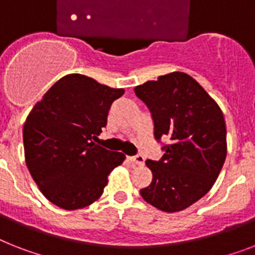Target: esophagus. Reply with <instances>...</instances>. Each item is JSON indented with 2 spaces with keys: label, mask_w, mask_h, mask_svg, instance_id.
I'll use <instances>...</instances> for the list:
<instances>
[{
  "label": "esophagus",
  "mask_w": 255,
  "mask_h": 255,
  "mask_svg": "<svg viewBox=\"0 0 255 255\" xmlns=\"http://www.w3.org/2000/svg\"><path fill=\"white\" fill-rule=\"evenodd\" d=\"M128 160L131 161L132 163H136V165H142V163H144V161H145V158H144L141 154H137V156L128 157Z\"/></svg>",
  "instance_id": "1"
}]
</instances>
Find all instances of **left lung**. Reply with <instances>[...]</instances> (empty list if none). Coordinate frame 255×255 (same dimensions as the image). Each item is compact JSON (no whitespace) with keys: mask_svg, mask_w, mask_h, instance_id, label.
<instances>
[{"mask_svg":"<svg viewBox=\"0 0 255 255\" xmlns=\"http://www.w3.org/2000/svg\"><path fill=\"white\" fill-rule=\"evenodd\" d=\"M154 123L162 146L161 160H146L150 185L142 199L163 212H178L210 191L227 157V127L220 107L191 76L182 72L160 76L134 88Z\"/></svg>","mask_w":255,"mask_h":255,"instance_id":"left-lung-1","label":"left lung"}]
</instances>
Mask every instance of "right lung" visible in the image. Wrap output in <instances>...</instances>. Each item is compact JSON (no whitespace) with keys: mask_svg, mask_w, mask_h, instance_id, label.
<instances>
[{"mask_svg":"<svg viewBox=\"0 0 255 255\" xmlns=\"http://www.w3.org/2000/svg\"><path fill=\"white\" fill-rule=\"evenodd\" d=\"M123 89L82 74L60 78L31 110L23 126L27 169L41 194L63 210L98 199L107 177L126 156L97 145L109 110Z\"/></svg>","mask_w":255,"mask_h":255,"instance_id":"1","label":"right lung"}]
</instances>
